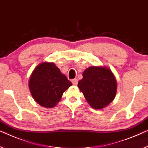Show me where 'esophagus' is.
Returning <instances> with one entry per match:
<instances>
[{"label": "esophagus", "instance_id": "34e87169", "mask_svg": "<svg viewBox=\"0 0 148 148\" xmlns=\"http://www.w3.org/2000/svg\"><path fill=\"white\" fill-rule=\"evenodd\" d=\"M72 83L74 85H77L78 84V80L77 79H73V80H72Z\"/></svg>", "mask_w": 148, "mask_h": 148}]
</instances>
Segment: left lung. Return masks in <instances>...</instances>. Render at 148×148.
<instances>
[{
  "instance_id": "1",
  "label": "left lung",
  "mask_w": 148,
  "mask_h": 148,
  "mask_svg": "<svg viewBox=\"0 0 148 148\" xmlns=\"http://www.w3.org/2000/svg\"><path fill=\"white\" fill-rule=\"evenodd\" d=\"M82 76L78 86L93 108H103L113 101L117 84L111 70L106 67L91 66L85 70Z\"/></svg>"
}]
</instances>
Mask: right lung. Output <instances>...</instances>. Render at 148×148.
<instances>
[{
  "label": "right lung",
  "mask_w": 148,
  "mask_h": 148,
  "mask_svg": "<svg viewBox=\"0 0 148 148\" xmlns=\"http://www.w3.org/2000/svg\"><path fill=\"white\" fill-rule=\"evenodd\" d=\"M70 86L72 83L52 62L40 64L32 72L29 80L33 98L45 108L54 107Z\"/></svg>",
  "instance_id": "add662e5"
}]
</instances>
